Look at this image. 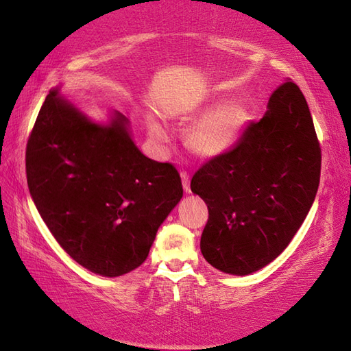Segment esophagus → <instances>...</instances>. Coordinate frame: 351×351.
I'll use <instances>...</instances> for the list:
<instances>
[{
    "instance_id": "obj_1",
    "label": "esophagus",
    "mask_w": 351,
    "mask_h": 351,
    "mask_svg": "<svg viewBox=\"0 0 351 351\" xmlns=\"http://www.w3.org/2000/svg\"><path fill=\"white\" fill-rule=\"evenodd\" d=\"M180 177H182V183H183V189H184V192H186L187 195H190V193H192V190H190V183H189V174H187L186 171H183L182 174H180Z\"/></svg>"
}]
</instances>
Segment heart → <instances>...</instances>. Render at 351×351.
I'll list each match as a JSON object with an SVG mask.
<instances>
[{"label": "heart", "instance_id": "obj_1", "mask_svg": "<svg viewBox=\"0 0 351 351\" xmlns=\"http://www.w3.org/2000/svg\"><path fill=\"white\" fill-rule=\"evenodd\" d=\"M192 117L200 119L184 133L187 149L202 159H215L237 145L249 121V111L243 104L226 105L224 99H217L193 111ZM149 132L155 141H167L159 124L152 123Z\"/></svg>", "mask_w": 351, "mask_h": 351}]
</instances>
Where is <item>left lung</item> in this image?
<instances>
[{"label":"left lung","mask_w":351,"mask_h":351,"mask_svg":"<svg viewBox=\"0 0 351 351\" xmlns=\"http://www.w3.org/2000/svg\"><path fill=\"white\" fill-rule=\"evenodd\" d=\"M321 146L302 90L285 82L234 149L210 159L190 189L208 205L204 258L231 275L267 267L300 228L319 186Z\"/></svg>","instance_id":"left-lung-1"}]
</instances>
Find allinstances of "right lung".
<instances>
[{"label": "right lung", "instance_id": "obj_1", "mask_svg": "<svg viewBox=\"0 0 351 351\" xmlns=\"http://www.w3.org/2000/svg\"><path fill=\"white\" fill-rule=\"evenodd\" d=\"M26 174L60 246L83 268L110 278L141 267L183 197L177 169L141 152L121 112L93 121L60 86L47 95L30 133Z\"/></svg>", "mask_w": 351, "mask_h": 351}]
</instances>
